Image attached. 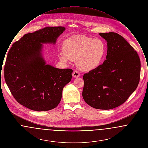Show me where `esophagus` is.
I'll use <instances>...</instances> for the list:
<instances>
[{
	"instance_id": "obj_1",
	"label": "esophagus",
	"mask_w": 148,
	"mask_h": 148,
	"mask_svg": "<svg viewBox=\"0 0 148 148\" xmlns=\"http://www.w3.org/2000/svg\"><path fill=\"white\" fill-rule=\"evenodd\" d=\"M80 73H79L77 71H74L73 72V77H80Z\"/></svg>"
}]
</instances>
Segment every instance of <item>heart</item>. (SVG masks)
Listing matches in <instances>:
<instances>
[{"label":"heart","instance_id":"1","mask_svg":"<svg viewBox=\"0 0 148 148\" xmlns=\"http://www.w3.org/2000/svg\"><path fill=\"white\" fill-rule=\"evenodd\" d=\"M64 53L59 54L60 59L68 63L76 60L82 71L93 70L103 63L106 56V43L101 39L83 34L71 36L63 43Z\"/></svg>","mask_w":148,"mask_h":148}]
</instances>
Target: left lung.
Instances as JSON below:
<instances>
[{
	"label": "left lung",
	"mask_w": 148,
	"mask_h": 148,
	"mask_svg": "<svg viewBox=\"0 0 148 148\" xmlns=\"http://www.w3.org/2000/svg\"><path fill=\"white\" fill-rule=\"evenodd\" d=\"M99 35L107 42L106 59L83 75V98L94 108L109 110L125 103L136 89L140 60L133 47L119 34Z\"/></svg>",
	"instance_id": "obj_1"
}]
</instances>
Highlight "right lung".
I'll list each match as a JSON object with an SVG mask.
<instances>
[{
    "mask_svg": "<svg viewBox=\"0 0 148 148\" xmlns=\"http://www.w3.org/2000/svg\"><path fill=\"white\" fill-rule=\"evenodd\" d=\"M63 27H45L26 34L14 42L8 53L4 78L15 99L29 109L48 111L59 104L64 87L71 82L73 70L47 64L44 43L56 44Z\"/></svg>",
    "mask_w": 148,
    "mask_h": 148,
    "instance_id": "1",
    "label": "right lung"
}]
</instances>
